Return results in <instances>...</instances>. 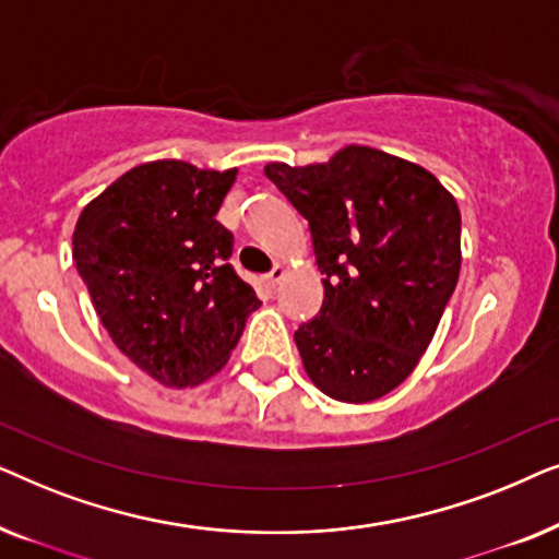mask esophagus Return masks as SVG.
Here are the masks:
<instances>
[{"instance_id": "34e87169", "label": "esophagus", "mask_w": 559, "mask_h": 559, "mask_svg": "<svg viewBox=\"0 0 559 559\" xmlns=\"http://www.w3.org/2000/svg\"><path fill=\"white\" fill-rule=\"evenodd\" d=\"M285 277H287V270H285V266H282V264H274V270H272L270 274H266V282H270L272 287H277L280 282L285 280Z\"/></svg>"}]
</instances>
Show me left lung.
Instances as JSON below:
<instances>
[{"label":"left lung","mask_w":559,"mask_h":559,"mask_svg":"<svg viewBox=\"0 0 559 559\" xmlns=\"http://www.w3.org/2000/svg\"><path fill=\"white\" fill-rule=\"evenodd\" d=\"M264 175L308 221L323 308L295 331L305 373L346 404L415 371L461 274V211L430 170L346 144L328 163Z\"/></svg>","instance_id":"obj_1"}]
</instances>
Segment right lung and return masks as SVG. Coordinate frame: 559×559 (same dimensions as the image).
<instances>
[{
    "instance_id": "right-lung-1",
    "label": "right lung",
    "mask_w": 559,
    "mask_h": 559,
    "mask_svg": "<svg viewBox=\"0 0 559 559\" xmlns=\"http://www.w3.org/2000/svg\"><path fill=\"white\" fill-rule=\"evenodd\" d=\"M239 170L182 159L136 165L86 203L73 259L111 341L159 384L186 389L221 371L259 300L226 264L216 221Z\"/></svg>"
}]
</instances>
